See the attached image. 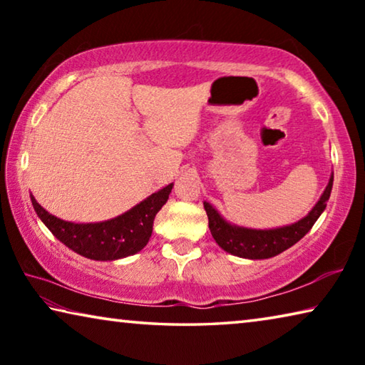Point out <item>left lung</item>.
<instances>
[{
	"label": "left lung",
	"instance_id": "obj_1",
	"mask_svg": "<svg viewBox=\"0 0 365 365\" xmlns=\"http://www.w3.org/2000/svg\"><path fill=\"white\" fill-rule=\"evenodd\" d=\"M333 187V177L327 185L324 195L311 212L304 219H301L293 225L274 228V230H252V228H243L237 225H230L228 222L220 217L215 209L205 202V209L209 219V230L222 250L230 252L233 256L246 257V259H267L280 255L289 246L298 243L304 235L311 230L316 224L319 215L327 206Z\"/></svg>",
	"mask_w": 365,
	"mask_h": 365
}]
</instances>
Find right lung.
<instances>
[{"instance_id": "right-lung-1", "label": "right lung", "mask_w": 365, "mask_h": 365, "mask_svg": "<svg viewBox=\"0 0 365 365\" xmlns=\"http://www.w3.org/2000/svg\"><path fill=\"white\" fill-rule=\"evenodd\" d=\"M174 183L153 193L130 211L98 224H72L45 211L32 196V205L49 232L67 248L95 261H114L143 250L153 233V222L159 209L169 200Z\"/></svg>"}]
</instances>
